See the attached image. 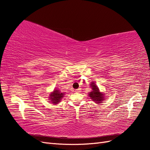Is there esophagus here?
<instances>
[{
	"label": "esophagus",
	"instance_id": "esophagus-1",
	"mask_svg": "<svg viewBox=\"0 0 150 150\" xmlns=\"http://www.w3.org/2000/svg\"><path fill=\"white\" fill-rule=\"evenodd\" d=\"M81 88H79V89H77V90H75V92L76 93H79V92H81Z\"/></svg>",
	"mask_w": 150,
	"mask_h": 150
}]
</instances>
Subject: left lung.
<instances>
[{
	"instance_id": "left-lung-1",
	"label": "left lung",
	"mask_w": 150,
	"mask_h": 150,
	"mask_svg": "<svg viewBox=\"0 0 150 150\" xmlns=\"http://www.w3.org/2000/svg\"><path fill=\"white\" fill-rule=\"evenodd\" d=\"M90 86L92 88V91L89 93V96L92 100L95 101V103L100 104L104 100V97L103 93H100L99 89L97 86L94 82H92L90 84Z\"/></svg>"
}]
</instances>
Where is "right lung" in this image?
Returning <instances> with one entry per match:
<instances>
[{"label":"right lung","mask_w":150,"mask_h":150,"mask_svg":"<svg viewBox=\"0 0 150 150\" xmlns=\"http://www.w3.org/2000/svg\"><path fill=\"white\" fill-rule=\"evenodd\" d=\"M64 93H61L59 90H55L50 95V99L53 104H57L60 103Z\"/></svg>","instance_id":"right-lung-1"}]
</instances>
